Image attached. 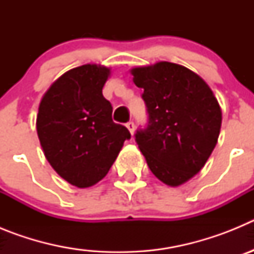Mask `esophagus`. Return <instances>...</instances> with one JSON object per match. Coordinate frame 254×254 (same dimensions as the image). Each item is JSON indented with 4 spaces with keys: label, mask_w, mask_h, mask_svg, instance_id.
<instances>
[{
    "label": "esophagus",
    "mask_w": 254,
    "mask_h": 254,
    "mask_svg": "<svg viewBox=\"0 0 254 254\" xmlns=\"http://www.w3.org/2000/svg\"><path fill=\"white\" fill-rule=\"evenodd\" d=\"M126 127L128 128V131L131 132V134H133V132H134V123L132 122V121H129L128 123H126Z\"/></svg>",
    "instance_id": "obj_1"
}]
</instances>
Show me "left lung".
I'll return each mask as SVG.
<instances>
[{
    "label": "left lung",
    "instance_id": "obj_1",
    "mask_svg": "<svg viewBox=\"0 0 254 254\" xmlns=\"http://www.w3.org/2000/svg\"><path fill=\"white\" fill-rule=\"evenodd\" d=\"M143 89L149 122L134 137L150 170L177 187L202 169L215 149L221 109L207 84L187 67L170 62L131 69Z\"/></svg>",
    "mask_w": 254,
    "mask_h": 254
}]
</instances>
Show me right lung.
Segmentation results:
<instances>
[{
    "label": "right lung",
    "mask_w": 254,
    "mask_h": 254,
    "mask_svg": "<svg viewBox=\"0 0 254 254\" xmlns=\"http://www.w3.org/2000/svg\"><path fill=\"white\" fill-rule=\"evenodd\" d=\"M111 69L84 64L57 78L44 94L37 132L47 160L69 185L87 188L102 181L131 133L112 120L103 96Z\"/></svg>",
    "instance_id": "obj_1"
}]
</instances>
